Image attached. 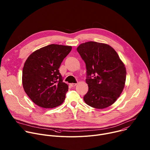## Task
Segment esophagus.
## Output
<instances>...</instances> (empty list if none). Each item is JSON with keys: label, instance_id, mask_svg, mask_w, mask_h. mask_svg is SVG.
<instances>
[{"label": "esophagus", "instance_id": "1", "mask_svg": "<svg viewBox=\"0 0 150 150\" xmlns=\"http://www.w3.org/2000/svg\"><path fill=\"white\" fill-rule=\"evenodd\" d=\"M70 85H71V87H73L76 86V85H77V83H71Z\"/></svg>", "mask_w": 150, "mask_h": 150}]
</instances>
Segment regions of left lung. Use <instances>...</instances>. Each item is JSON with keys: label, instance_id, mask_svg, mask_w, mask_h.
Segmentation results:
<instances>
[{"label": "left lung", "instance_id": "8db88e82", "mask_svg": "<svg viewBox=\"0 0 150 150\" xmlns=\"http://www.w3.org/2000/svg\"><path fill=\"white\" fill-rule=\"evenodd\" d=\"M77 51L85 63L88 91L85 103L102 109L113 104L122 93L126 77L125 65L109 45L95 41L80 45Z\"/></svg>", "mask_w": 150, "mask_h": 150}]
</instances>
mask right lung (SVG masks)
<instances>
[{
    "label": "right lung",
    "instance_id": "right-lung-1",
    "mask_svg": "<svg viewBox=\"0 0 150 150\" xmlns=\"http://www.w3.org/2000/svg\"><path fill=\"white\" fill-rule=\"evenodd\" d=\"M71 46L50 45L37 50L26 60L23 70L25 92L37 105L54 108L65 100L68 85L63 82L59 68Z\"/></svg>",
    "mask_w": 150,
    "mask_h": 150
}]
</instances>
